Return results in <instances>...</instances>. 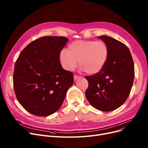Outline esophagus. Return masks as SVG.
Here are the masks:
<instances>
[{"label": "esophagus", "mask_w": 148, "mask_h": 148, "mask_svg": "<svg viewBox=\"0 0 148 148\" xmlns=\"http://www.w3.org/2000/svg\"><path fill=\"white\" fill-rule=\"evenodd\" d=\"M80 76H79V75H74V80H77L79 79L80 78Z\"/></svg>", "instance_id": "esophagus-1"}]
</instances>
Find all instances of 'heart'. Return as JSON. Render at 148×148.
Returning a JSON list of instances; mask_svg holds the SVG:
<instances>
[{
    "instance_id": "b5f03b06",
    "label": "heart",
    "mask_w": 148,
    "mask_h": 148,
    "mask_svg": "<svg viewBox=\"0 0 148 148\" xmlns=\"http://www.w3.org/2000/svg\"><path fill=\"white\" fill-rule=\"evenodd\" d=\"M108 54V47L104 41L79 40L68 45V51H60V60L67 71L74 70L79 60L82 70L89 74H96L104 67Z\"/></svg>"
}]
</instances>
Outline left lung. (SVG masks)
Returning <instances> with one entry per match:
<instances>
[{"label": "left lung", "mask_w": 148, "mask_h": 148, "mask_svg": "<svg viewBox=\"0 0 148 148\" xmlns=\"http://www.w3.org/2000/svg\"><path fill=\"white\" fill-rule=\"evenodd\" d=\"M108 47V58L99 73L85 76L89 86L85 95L96 109L110 112L127 99L134 78V65L127 45L106 35L98 37Z\"/></svg>", "instance_id": "left-lung-1"}]
</instances>
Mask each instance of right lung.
<instances>
[{
  "label": "right lung",
  "mask_w": 148,
  "mask_h": 148,
  "mask_svg": "<svg viewBox=\"0 0 148 148\" xmlns=\"http://www.w3.org/2000/svg\"><path fill=\"white\" fill-rule=\"evenodd\" d=\"M68 41L64 36L40 38L29 44L15 62V94L31 114L48 116L55 113L73 84V74L60 62V51Z\"/></svg>",
  "instance_id": "obj_1"
}]
</instances>
